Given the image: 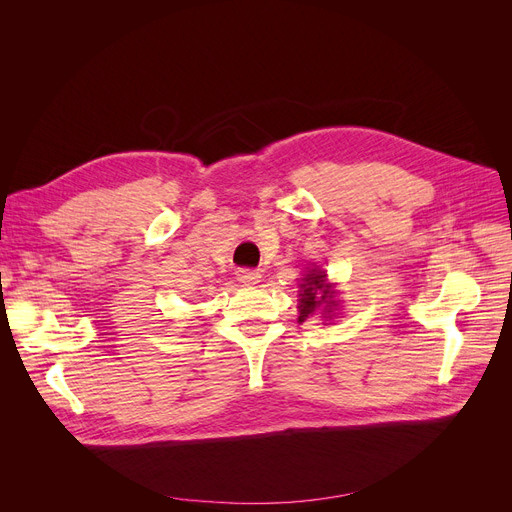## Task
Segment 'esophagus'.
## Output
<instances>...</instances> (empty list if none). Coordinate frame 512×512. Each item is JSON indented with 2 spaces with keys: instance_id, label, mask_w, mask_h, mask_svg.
I'll list each match as a JSON object with an SVG mask.
<instances>
[{
  "instance_id": "34e87169",
  "label": "esophagus",
  "mask_w": 512,
  "mask_h": 512,
  "mask_svg": "<svg viewBox=\"0 0 512 512\" xmlns=\"http://www.w3.org/2000/svg\"><path fill=\"white\" fill-rule=\"evenodd\" d=\"M259 278H261V272L259 270H249V267H240V270L236 272V280L240 284H245V286L257 284Z\"/></svg>"
}]
</instances>
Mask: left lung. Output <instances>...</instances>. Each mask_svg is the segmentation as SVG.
Instances as JSON below:
<instances>
[{"mask_svg": "<svg viewBox=\"0 0 512 512\" xmlns=\"http://www.w3.org/2000/svg\"><path fill=\"white\" fill-rule=\"evenodd\" d=\"M305 284H301V301H299V321H305L307 317H311L319 307H330L336 301L334 299V292L330 290V284H326V272H317L311 270L305 280Z\"/></svg>", "mask_w": 512, "mask_h": 512, "instance_id": "1", "label": "left lung"}]
</instances>
